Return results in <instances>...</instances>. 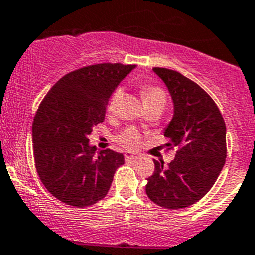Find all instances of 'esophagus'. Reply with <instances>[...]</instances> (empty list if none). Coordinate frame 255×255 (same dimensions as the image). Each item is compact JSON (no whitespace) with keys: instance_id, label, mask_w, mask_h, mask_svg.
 Segmentation results:
<instances>
[{"instance_id":"1","label":"esophagus","mask_w":255,"mask_h":255,"mask_svg":"<svg viewBox=\"0 0 255 255\" xmlns=\"http://www.w3.org/2000/svg\"><path fill=\"white\" fill-rule=\"evenodd\" d=\"M138 154L137 153H126L125 154V158L126 161H135L137 158H138Z\"/></svg>"}]
</instances>
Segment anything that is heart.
<instances>
[{
    "label": "heart",
    "mask_w": 255,
    "mask_h": 255,
    "mask_svg": "<svg viewBox=\"0 0 255 255\" xmlns=\"http://www.w3.org/2000/svg\"><path fill=\"white\" fill-rule=\"evenodd\" d=\"M123 98V89L122 88H117L113 93H112L111 98L108 102V112L113 113L117 109L118 104L121 103ZM142 98H143L144 106H158L165 107L166 104V93L162 88L156 87V85H144L142 88ZM117 142L126 149H134L139 146L142 139V135L135 128H128V129L123 130L122 133L117 135Z\"/></svg>",
    "instance_id": "obj_1"
}]
</instances>
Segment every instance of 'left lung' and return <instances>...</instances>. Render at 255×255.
I'll use <instances>...</instances> for the list:
<instances>
[{
    "mask_svg": "<svg viewBox=\"0 0 255 255\" xmlns=\"http://www.w3.org/2000/svg\"><path fill=\"white\" fill-rule=\"evenodd\" d=\"M153 71L172 98V120L163 133L170 139L166 146L177 151L167 166L153 160L146 194L162 208H187L208 194L224 167L227 127L215 102L196 83L170 69Z\"/></svg>",
    "mask_w": 255,
    "mask_h": 255,
    "instance_id": "8db88e82",
    "label": "left lung"
}]
</instances>
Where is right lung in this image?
I'll use <instances>...</instances> for the list:
<instances>
[{"mask_svg":"<svg viewBox=\"0 0 255 255\" xmlns=\"http://www.w3.org/2000/svg\"><path fill=\"white\" fill-rule=\"evenodd\" d=\"M135 68L104 63L66 74L47 92L32 123L35 166L47 191L77 208L106 197L125 156L89 144L112 93Z\"/></svg>","mask_w":255,"mask_h":255,"instance_id":"1","label":"right lung"}]
</instances>
